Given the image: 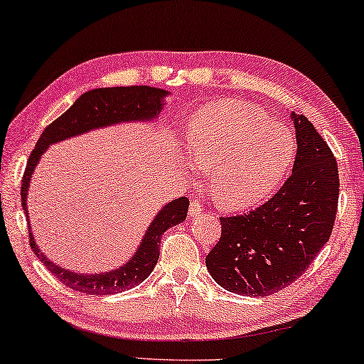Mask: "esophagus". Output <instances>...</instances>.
Masks as SVG:
<instances>
[{"label":"esophagus","mask_w":364,"mask_h":364,"mask_svg":"<svg viewBox=\"0 0 364 364\" xmlns=\"http://www.w3.org/2000/svg\"><path fill=\"white\" fill-rule=\"evenodd\" d=\"M202 210H203L202 202L200 200H192L191 202V207H188V215L197 217V215H200Z\"/></svg>","instance_id":"obj_1"}]
</instances>
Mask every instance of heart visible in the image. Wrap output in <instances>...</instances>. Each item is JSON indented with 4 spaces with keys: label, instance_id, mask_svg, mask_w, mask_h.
<instances>
[{
    "label": "heart",
    "instance_id": "b5f03b06",
    "mask_svg": "<svg viewBox=\"0 0 364 364\" xmlns=\"http://www.w3.org/2000/svg\"><path fill=\"white\" fill-rule=\"evenodd\" d=\"M187 156L212 171V198L223 208L262 202L287 176L295 156V137L250 104L218 101L198 109L186 127Z\"/></svg>",
    "mask_w": 364,
    "mask_h": 364
}]
</instances>
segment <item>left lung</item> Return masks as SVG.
<instances>
[{
    "mask_svg": "<svg viewBox=\"0 0 364 364\" xmlns=\"http://www.w3.org/2000/svg\"><path fill=\"white\" fill-rule=\"evenodd\" d=\"M296 157L291 176L255 210L220 217L222 235L205 257L213 280L243 296H267L300 278L330 240L340 178L325 139L291 112Z\"/></svg>",
    "mask_w": 364,
    "mask_h": 364,
    "instance_id": "obj_1",
    "label": "left lung"
}]
</instances>
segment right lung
<instances>
[{"label":"right lung","mask_w":364,"mask_h":364,"mask_svg":"<svg viewBox=\"0 0 364 364\" xmlns=\"http://www.w3.org/2000/svg\"><path fill=\"white\" fill-rule=\"evenodd\" d=\"M168 96L166 89L149 86H127V87H99L84 92L61 117L49 124L36 142V147L28 159L26 171L21 183V203L24 215L28 217V191L34 168L39 159L53 144L66 141L69 137L94 131L107 126H116L121 122H149L161 114L164 97ZM188 198L178 197L164 205L151 225L144 233L142 242L129 260L116 270L104 273H76L68 268L54 265L46 255L39 250L38 243L29 228V243L44 267L64 285L73 290L87 293V295H112V293L131 290L151 275L157 265L159 250H161L162 233L177 223H182L187 217Z\"/></svg>","instance_id":"obj_1"}]
</instances>
